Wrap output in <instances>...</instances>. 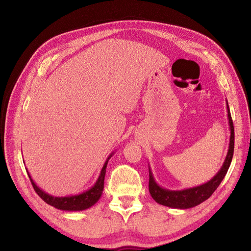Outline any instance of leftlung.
<instances>
[{
  "label": "left lung",
  "mask_w": 251,
  "mask_h": 251,
  "mask_svg": "<svg viewBox=\"0 0 251 251\" xmlns=\"http://www.w3.org/2000/svg\"><path fill=\"white\" fill-rule=\"evenodd\" d=\"M227 103V113H228V123L230 128V140H229V148L227 151V156L225 158V161L220 169L216 176L210 179L206 183L202 185L182 189V191H169L159 186L156 181L154 180L153 174L150 172V181H149V191L150 194L157 203L164 205V206H169L173 208H179V209H186L194 206H197L200 203L207 200L209 197L214 194V192L218 188V186L221 183L224 179L225 175L229 169V165L232 160L233 156V149H234V130H233V123L230 115V111L228 107V102Z\"/></svg>",
  "instance_id": "left-lung-1"
}]
</instances>
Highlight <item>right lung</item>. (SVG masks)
<instances>
[{"mask_svg":"<svg viewBox=\"0 0 251 251\" xmlns=\"http://www.w3.org/2000/svg\"><path fill=\"white\" fill-rule=\"evenodd\" d=\"M113 154L110 155L108 158V160L105 161L103 164V168L100 172V177H98L96 183L91 187L88 191L83 192L79 195H75V196H69V197H53L51 195H48L47 193H45L44 191L40 187H37L36 184L33 182V180L30 177V175L28 173V176L30 178V181H31V184L34 188V191L36 194L39 195L41 198L46 202L47 204L51 205V206L55 207L57 209H62V210H70V211H75V210H83L87 209L89 207L94 205L98 200H100V196L103 191V182H104V176H105V169H107V164L109 159L112 157Z\"/></svg>","mask_w":251,"mask_h":251,"instance_id":"right-lung-1","label":"right lung"}]
</instances>
